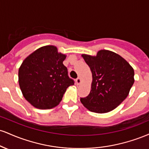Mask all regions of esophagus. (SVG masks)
Segmentation results:
<instances>
[{
    "instance_id": "esophagus-1",
    "label": "esophagus",
    "mask_w": 149,
    "mask_h": 149,
    "mask_svg": "<svg viewBox=\"0 0 149 149\" xmlns=\"http://www.w3.org/2000/svg\"><path fill=\"white\" fill-rule=\"evenodd\" d=\"M76 84L77 85H79L80 83H81V79H80V78H79V77H78V78H76Z\"/></svg>"
}]
</instances>
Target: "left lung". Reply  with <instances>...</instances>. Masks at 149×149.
<instances>
[{
	"label": "left lung",
	"mask_w": 149,
	"mask_h": 149,
	"mask_svg": "<svg viewBox=\"0 0 149 149\" xmlns=\"http://www.w3.org/2000/svg\"><path fill=\"white\" fill-rule=\"evenodd\" d=\"M92 74L91 91L80 98L92 112L104 113L115 109L129 95L134 84L133 68L119 54L102 49L96 56L82 54Z\"/></svg>",
	"instance_id": "obj_1"
}]
</instances>
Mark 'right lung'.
<instances>
[{
  "label": "right lung",
  "mask_w": 149,
  "mask_h": 149,
  "mask_svg": "<svg viewBox=\"0 0 149 149\" xmlns=\"http://www.w3.org/2000/svg\"><path fill=\"white\" fill-rule=\"evenodd\" d=\"M65 54L55 46L46 45L29 54L19 69V84L24 98L34 107L49 109L62 100L66 89L74 85L63 64Z\"/></svg>",
  "instance_id": "obj_1"
}]
</instances>
